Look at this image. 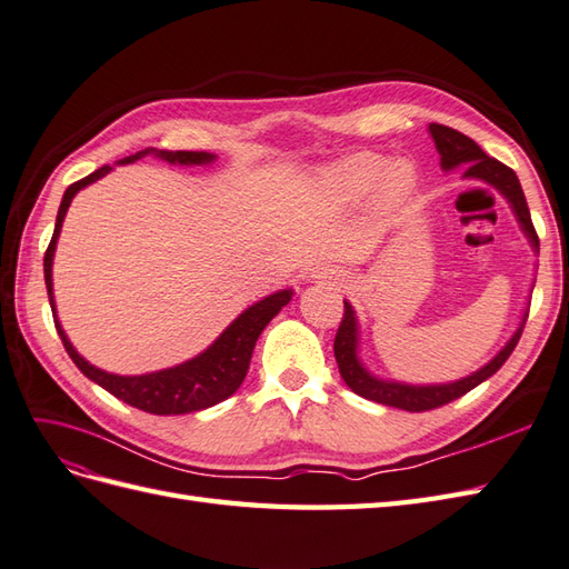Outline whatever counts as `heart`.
I'll return each mask as SVG.
<instances>
[{
  "label": "heart",
  "mask_w": 569,
  "mask_h": 569,
  "mask_svg": "<svg viewBox=\"0 0 569 569\" xmlns=\"http://www.w3.org/2000/svg\"><path fill=\"white\" fill-rule=\"evenodd\" d=\"M387 170V160L382 156L375 153H358L353 158L343 160L341 166L333 168L327 174V184L337 197L341 199H358L362 194H368L370 189L377 187V182L382 180V174ZM413 180L411 172L406 168H399L391 172L389 178V194L391 197H401L411 189Z\"/></svg>",
  "instance_id": "b5f03b06"
}]
</instances>
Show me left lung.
<instances>
[{"mask_svg": "<svg viewBox=\"0 0 569 569\" xmlns=\"http://www.w3.org/2000/svg\"><path fill=\"white\" fill-rule=\"evenodd\" d=\"M430 134L435 139L437 151H440V163L445 170L451 168H461L463 178H476V180H486L495 189H500L505 199L512 203V209L519 218L521 230L527 232V238L531 240V247L538 252V236L536 228L531 223V213L527 207V197L521 192V184L517 180V174L512 168H507L500 160L490 158L480 146L469 139L466 134L457 132V129L445 127V124H430ZM523 322L519 325L517 333L509 343L502 348V351L495 356L486 368H480L478 372L463 377L459 382L451 385H430V387H411V385H397V382H385L372 377L366 368L360 366V360L356 356L358 348V325L351 305L343 302V317L337 331V339H333V356H337L339 362V372L343 377V382L351 387L358 397L370 399L385 406H395V409L401 411H411V413H423L440 409V406L461 399L466 391L476 389L480 382H486L488 377L498 372L505 360L512 356L515 346L521 339Z\"/></svg>", "mask_w": 569, "mask_h": 569, "instance_id": "1", "label": "left lung"}]
</instances>
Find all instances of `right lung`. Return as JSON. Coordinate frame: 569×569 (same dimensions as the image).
Instances as JSON below:
<instances>
[{
  "label": "right lung",
  "mask_w": 569,
  "mask_h": 569,
  "mask_svg": "<svg viewBox=\"0 0 569 569\" xmlns=\"http://www.w3.org/2000/svg\"><path fill=\"white\" fill-rule=\"evenodd\" d=\"M143 156H156L160 160H168V163H180V166H197V163H209L213 160L211 153L203 151H163V149H143L134 156H127L120 163H134V160ZM112 168L103 166L96 172L86 174L83 180L69 184L67 192L62 197L60 211H57V223L52 240L48 244L46 259H42V269H46V286H48V296H50V308L54 317V327L57 333L67 348L69 358L74 360V366L93 380L96 385L110 391L112 397H118L120 401L134 406L139 411L146 413H156V416H178V413H192L209 409V406H216L226 401L230 395H236L238 387L242 385L247 368H250V358L254 351V343L259 339V333L264 331V327L271 322V319L279 315V310L290 300V290H279L264 300L254 302L252 308H247L236 322H232L221 337H218L207 351L201 356L182 362V366H174L160 372H149V375H139V377H122V375H110L93 368L91 362H86L77 351L74 346L69 343L67 333L62 331L60 322H57L54 315V300H52V257H54V244L57 238H60L62 221L67 216V209L71 199L83 189L86 184H91L96 180L103 178Z\"/></svg>",
  "instance_id": "right-lung-1"
}]
</instances>
